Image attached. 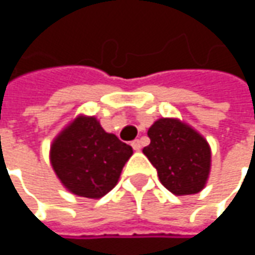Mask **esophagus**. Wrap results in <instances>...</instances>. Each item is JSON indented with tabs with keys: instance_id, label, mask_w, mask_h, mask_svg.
Here are the masks:
<instances>
[{
	"instance_id": "34e87169",
	"label": "esophagus",
	"mask_w": 255,
	"mask_h": 255,
	"mask_svg": "<svg viewBox=\"0 0 255 255\" xmlns=\"http://www.w3.org/2000/svg\"><path fill=\"white\" fill-rule=\"evenodd\" d=\"M132 147H133V150H136V152H139L140 149H142V144H140V140H133L132 142Z\"/></svg>"
}]
</instances>
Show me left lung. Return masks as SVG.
Masks as SVG:
<instances>
[{"instance_id":"8db88e82","label":"left lung","mask_w":255,"mask_h":255,"mask_svg":"<svg viewBox=\"0 0 255 255\" xmlns=\"http://www.w3.org/2000/svg\"><path fill=\"white\" fill-rule=\"evenodd\" d=\"M150 144L143 149L159 180L176 196L196 194L209 179L211 150L207 140L179 119L162 118L147 130Z\"/></svg>"}]
</instances>
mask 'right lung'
Returning a JSON list of instances; mask_svg holds the SVG:
<instances>
[{
  "mask_svg": "<svg viewBox=\"0 0 255 255\" xmlns=\"http://www.w3.org/2000/svg\"><path fill=\"white\" fill-rule=\"evenodd\" d=\"M132 147L113 133H106L93 116H78L59 133L51 146V164L71 193L101 199L121 177Z\"/></svg>",
  "mask_w": 255,
  "mask_h": 255,
  "instance_id": "right-lung-1",
  "label": "right lung"
}]
</instances>
